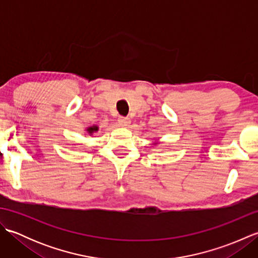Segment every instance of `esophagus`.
<instances>
[{
	"mask_svg": "<svg viewBox=\"0 0 258 258\" xmlns=\"http://www.w3.org/2000/svg\"><path fill=\"white\" fill-rule=\"evenodd\" d=\"M118 123L120 126H124V127H126V126H128L131 124V118L130 117H125V116H119L118 117Z\"/></svg>",
	"mask_w": 258,
	"mask_h": 258,
	"instance_id": "obj_1",
	"label": "esophagus"
}]
</instances>
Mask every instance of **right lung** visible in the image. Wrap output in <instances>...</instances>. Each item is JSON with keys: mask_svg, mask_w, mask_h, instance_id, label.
<instances>
[{"mask_svg": "<svg viewBox=\"0 0 258 258\" xmlns=\"http://www.w3.org/2000/svg\"><path fill=\"white\" fill-rule=\"evenodd\" d=\"M89 130H90V133H92V132H94V131H97V127L95 126V127H90Z\"/></svg>", "mask_w": 258, "mask_h": 258, "instance_id": "1", "label": "right lung"}]
</instances>
